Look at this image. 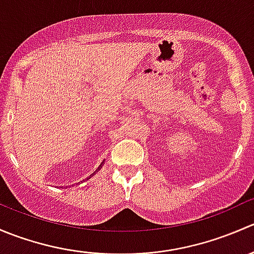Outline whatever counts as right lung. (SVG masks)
<instances>
[{
	"label": "right lung",
	"mask_w": 254,
	"mask_h": 254,
	"mask_svg": "<svg viewBox=\"0 0 254 254\" xmlns=\"http://www.w3.org/2000/svg\"><path fill=\"white\" fill-rule=\"evenodd\" d=\"M103 163H104V161H103V162H102V163H101V165H99V167H98V168H97V170H96V171H94V172H93V173H92V175H91V176H89V177H88V178H87V179H89V178H91V177H93L94 175H96V173H97V172H98V171H99V170H101V168H102V166H103ZM81 182H82V181H81ZM66 188H67V187H66Z\"/></svg>",
	"instance_id": "add662e5"
}]
</instances>
